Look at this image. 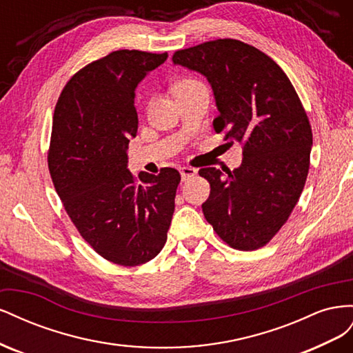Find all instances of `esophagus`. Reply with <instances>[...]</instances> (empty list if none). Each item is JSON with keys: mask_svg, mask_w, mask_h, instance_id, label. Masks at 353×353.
I'll return each instance as SVG.
<instances>
[{"mask_svg": "<svg viewBox=\"0 0 353 353\" xmlns=\"http://www.w3.org/2000/svg\"><path fill=\"white\" fill-rule=\"evenodd\" d=\"M197 174V169L196 168H191V166H183L181 168V176H183V181L194 176Z\"/></svg>", "mask_w": 353, "mask_h": 353, "instance_id": "1", "label": "esophagus"}]
</instances>
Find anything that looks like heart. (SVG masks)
<instances>
[{
  "mask_svg": "<svg viewBox=\"0 0 353 353\" xmlns=\"http://www.w3.org/2000/svg\"><path fill=\"white\" fill-rule=\"evenodd\" d=\"M197 85H201V82L194 78H183V79L175 82L174 92L181 91V90H187V88H193V87H197Z\"/></svg>",
  "mask_w": 353,
  "mask_h": 353,
  "instance_id": "heart-1",
  "label": "heart"
}]
</instances>
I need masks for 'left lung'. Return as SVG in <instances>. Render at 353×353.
Wrapping results in <instances>:
<instances>
[{"label": "left lung", "instance_id": "8db88e82", "mask_svg": "<svg viewBox=\"0 0 353 353\" xmlns=\"http://www.w3.org/2000/svg\"><path fill=\"white\" fill-rule=\"evenodd\" d=\"M172 60L208 78L219 110L213 130L243 148L240 168L199 170L210 184L203 215L230 248L261 249L292 215L306 183L312 128L303 104L283 69L239 39L178 50Z\"/></svg>", "mask_w": 353, "mask_h": 353}]
</instances>
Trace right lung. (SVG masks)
Returning <instances> with one entry per match:
<instances>
[{
	"instance_id": "right-lung-1",
	"label": "right lung",
	"mask_w": 353,
	"mask_h": 353,
	"mask_svg": "<svg viewBox=\"0 0 353 353\" xmlns=\"http://www.w3.org/2000/svg\"><path fill=\"white\" fill-rule=\"evenodd\" d=\"M168 52L117 50L88 63L57 100L48 169L57 194L81 237L104 259L123 266L152 261L163 249L181 175L126 169L137 135L135 88Z\"/></svg>"
}]
</instances>
